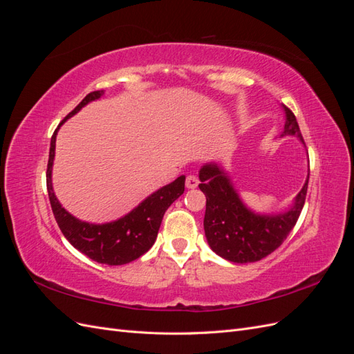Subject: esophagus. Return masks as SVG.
I'll return each mask as SVG.
<instances>
[{
    "mask_svg": "<svg viewBox=\"0 0 354 354\" xmlns=\"http://www.w3.org/2000/svg\"><path fill=\"white\" fill-rule=\"evenodd\" d=\"M199 185V180L195 176H187L186 178V187L187 189H196Z\"/></svg>",
    "mask_w": 354,
    "mask_h": 354,
    "instance_id": "obj_1",
    "label": "esophagus"
}]
</instances>
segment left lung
Returning <instances> with one entry per match:
<instances>
[{
    "label": "left lung",
    "instance_id": "obj_1",
    "mask_svg": "<svg viewBox=\"0 0 354 354\" xmlns=\"http://www.w3.org/2000/svg\"><path fill=\"white\" fill-rule=\"evenodd\" d=\"M285 111L283 136H297L304 145L295 115ZM199 189L207 196L203 229L211 250L232 263H254L279 248L295 226L307 195L308 174L298 192L292 207L281 214H259L242 202L229 174L217 162H208L199 169Z\"/></svg>",
    "mask_w": 354,
    "mask_h": 354
}]
</instances>
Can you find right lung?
Instances as JSON below:
<instances>
[{"mask_svg":"<svg viewBox=\"0 0 354 354\" xmlns=\"http://www.w3.org/2000/svg\"><path fill=\"white\" fill-rule=\"evenodd\" d=\"M104 91L100 90L85 95L84 100L56 128L50 143L47 190L55 218L62 233L65 234V238L71 242L73 248H77L78 251L87 255L88 259L97 263L121 266L137 260L138 257L152 248L165 211L177 198L183 195L186 177L180 176L173 183L158 189L143 202L138 203L133 211L111 223L93 224L81 221L62 207V203L55 195L51 183V171L53 160H55L57 131L63 122L69 120L75 113H78L85 104L100 99Z\"/></svg>","mask_w":354,"mask_h":354,"instance_id":"add662e5","label":"right lung"}]
</instances>
